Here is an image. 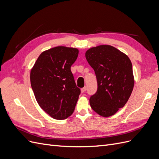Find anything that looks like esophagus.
Instances as JSON below:
<instances>
[{"label": "esophagus", "instance_id": "1", "mask_svg": "<svg viewBox=\"0 0 159 159\" xmlns=\"http://www.w3.org/2000/svg\"><path fill=\"white\" fill-rule=\"evenodd\" d=\"M86 89H87V88H86V87H84V88H81V93H84L85 91H86Z\"/></svg>", "mask_w": 159, "mask_h": 159}]
</instances>
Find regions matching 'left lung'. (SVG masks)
<instances>
[{"label": "left lung", "mask_w": 159, "mask_h": 159, "mask_svg": "<svg viewBox=\"0 0 159 159\" xmlns=\"http://www.w3.org/2000/svg\"><path fill=\"white\" fill-rule=\"evenodd\" d=\"M85 57L98 82V90L89 99L91 107L101 116H111L124 107L132 93L134 81L131 61L109 45L91 48Z\"/></svg>", "instance_id": "obj_1"}]
</instances>
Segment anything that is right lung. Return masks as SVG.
<instances>
[{
  "label": "right lung",
  "mask_w": 159,
  "mask_h": 159,
  "mask_svg": "<svg viewBox=\"0 0 159 159\" xmlns=\"http://www.w3.org/2000/svg\"><path fill=\"white\" fill-rule=\"evenodd\" d=\"M78 53L73 48H53L42 53L31 70L30 83L37 102L55 119L70 117L78 100L81 91L71 71Z\"/></svg>",
  "instance_id": "obj_1"
}]
</instances>
